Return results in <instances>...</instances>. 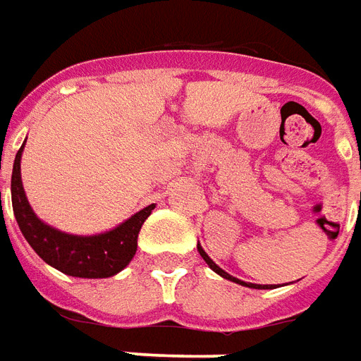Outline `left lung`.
I'll return each instance as SVG.
<instances>
[{"mask_svg": "<svg viewBox=\"0 0 361 361\" xmlns=\"http://www.w3.org/2000/svg\"><path fill=\"white\" fill-rule=\"evenodd\" d=\"M198 252H200V256L204 257V262H206V264L209 265V269H213V271H215V273H217V275H221V277H223V279H227V281H233V283H236V285L248 286V288H259V290H265V288H275V286H273V285H256V283H244V281H240V279H236V277H233V275H228V273L225 269H221L219 265L215 264L212 257L207 256L206 252H204V248H202L200 244H198Z\"/></svg>", "mask_w": 361, "mask_h": 361, "instance_id": "8db88e82", "label": "left lung"}]
</instances>
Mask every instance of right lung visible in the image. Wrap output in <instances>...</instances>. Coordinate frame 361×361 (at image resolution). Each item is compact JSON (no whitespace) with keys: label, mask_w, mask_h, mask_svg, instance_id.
<instances>
[{"label":"right lung","mask_w":361,"mask_h":361,"mask_svg":"<svg viewBox=\"0 0 361 361\" xmlns=\"http://www.w3.org/2000/svg\"><path fill=\"white\" fill-rule=\"evenodd\" d=\"M26 142V140H25ZM25 144L15 155L11 175L13 213L20 233L32 246L38 256L57 271L69 277L78 279H107L117 275L136 254L138 233L144 221L148 219L154 204L144 207L133 217L123 221L111 231L99 235H71L65 231L47 225L34 213L26 198L23 178H20V157Z\"/></svg>","instance_id":"add662e5"}]
</instances>
